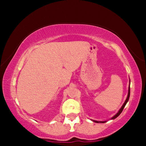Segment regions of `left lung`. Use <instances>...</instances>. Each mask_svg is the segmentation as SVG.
Segmentation results:
<instances>
[{
    "label": "left lung",
    "mask_w": 146,
    "mask_h": 146,
    "mask_svg": "<svg viewBox=\"0 0 146 146\" xmlns=\"http://www.w3.org/2000/svg\"><path fill=\"white\" fill-rule=\"evenodd\" d=\"M129 96H130V87H129V90H128V95H127V98H126V100H125V102L123 103V106H122V108H121L120 109V110L118 111V112L117 113V114H116V115L114 116V117H112L111 119H115V118H117V117H118V116H119V115H120V113L122 112V111H123V108H124V107H125V104H127V101L129 100ZM93 121H94V122H97V123H99V122L105 123V122H106V121H102V122H99V121H95V120H93Z\"/></svg>",
    "instance_id": "obj_1"
}]
</instances>
